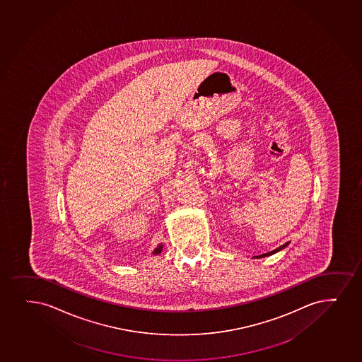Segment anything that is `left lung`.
Listing matches in <instances>:
<instances>
[{
  "instance_id": "obj_1",
  "label": "left lung",
  "mask_w": 362,
  "mask_h": 362,
  "mask_svg": "<svg viewBox=\"0 0 362 362\" xmlns=\"http://www.w3.org/2000/svg\"><path fill=\"white\" fill-rule=\"evenodd\" d=\"M289 243H286L285 245H282V246L277 247L276 250H274V251L268 252V253H264V255H255V258H264V257H269V255H274V253H276V252L281 251V250H284L285 247L288 246Z\"/></svg>"
}]
</instances>
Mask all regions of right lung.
Listing matches in <instances>:
<instances>
[{
  "label": "right lung",
  "instance_id": "1",
  "mask_svg": "<svg viewBox=\"0 0 362 362\" xmlns=\"http://www.w3.org/2000/svg\"><path fill=\"white\" fill-rule=\"evenodd\" d=\"M162 252V243L161 245H158V248H155V251H153V255H160Z\"/></svg>",
  "mask_w": 362,
  "mask_h": 362
}]
</instances>
